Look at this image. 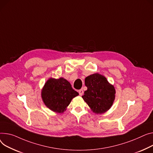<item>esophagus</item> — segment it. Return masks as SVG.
Wrapping results in <instances>:
<instances>
[{
  "instance_id": "34e87169",
  "label": "esophagus",
  "mask_w": 153,
  "mask_h": 153,
  "mask_svg": "<svg viewBox=\"0 0 153 153\" xmlns=\"http://www.w3.org/2000/svg\"><path fill=\"white\" fill-rule=\"evenodd\" d=\"M79 94L80 96H82L83 94H84V91L82 89H80L79 90Z\"/></svg>"
}]
</instances>
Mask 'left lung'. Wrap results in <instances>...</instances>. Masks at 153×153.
<instances>
[{
	"instance_id": "8db88e82",
	"label": "left lung",
	"mask_w": 153,
	"mask_h": 153,
	"mask_svg": "<svg viewBox=\"0 0 153 153\" xmlns=\"http://www.w3.org/2000/svg\"><path fill=\"white\" fill-rule=\"evenodd\" d=\"M87 90L82 98L95 113H103L113 105L116 91L106 78L98 73L91 74L85 79Z\"/></svg>"
}]
</instances>
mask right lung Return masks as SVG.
Here are the masks:
<instances>
[{"instance_id": "obj_1", "label": "right lung", "mask_w": 153, "mask_h": 153, "mask_svg": "<svg viewBox=\"0 0 153 153\" xmlns=\"http://www.w3.org/2000/svg\"><path fill=\"white\" fill-rule=\"evenodd\" d=\"M71 84L65 79L50 78L42 90V98L45 105L53 111L62 113L66 110L71 100L77 96Z\"/></svg>"}]
</instances>
